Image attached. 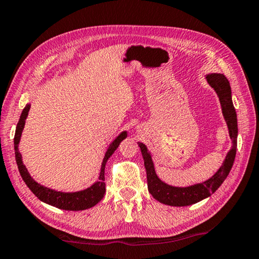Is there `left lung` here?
I'll list each match as a JSON object with an SVG mask.
<instances>
[{"mask_svg": "<svg viewBox=\"0 0 259 259\" xmlns=\"http://www.w3.org/2000/svg\"><path fill=\"white\" fill-rule=\"evenodd\" d=\"M205 78H207L209 85L216 91L219 102H221L223 115H224L227 128H229L230 137L232 139V148L226 154L221 168L217 170L216 174H213V176L202 183L186 187H178L169 185L157 177L151 153L148 152L145 144L138 143V146L140 147L143 154L144 165L146 169L148 192L151 193L153 198L163 204L172 205V207H185V205L200 202L218 190V187L229 176L232 165H233L236 154V143H238V140H236L238 139V120H236V112L233 106V102H232L230 82L223 74L217 73L208 74V75H205Z\"/></svg>", "mask_w": 259, "mask_h": 259, "instance_id": "left-lung-1", "label": "left lung"}]
</instances>
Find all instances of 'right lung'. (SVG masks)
Segmentation results:
<instances>
[{
  "label": "right lung",
  "mask_w": 259,
  "mask_h": 259,
  "mask_svg": "<svg viewBox=\"0 0 259 259\" xmlns=\"http://www.w3.org/2000/svg\"><path fill=\"white\" fill-rule=\"evenodd\" d=\"M29 108L30 104H27L23 109V113H21L20 115L18 124H17L14 139L16 161L23 181L25 182L26 185L28 186L29 190L34 193L35 196H37V199H40L42 202L52 205V207L63 210H69V211H78V210H85L94 207V205L97 204L99 201L104 198L105 192H106V188H105V165H106V162L109 157L112 156L113 153L115 152L116 148L119 147L122 140L126 138V136H128L126 131H122V133L108 145L106 153H105L97 182L94 183L90 187L85 188V190L77 192L56 191L52 190V188L43 186L37 182H35L32 176L29 175L27 168H26L25 164L23 163V159H21L18 145L25 126V121L28 116Z\"/></svg>",
  "instance_id": "add662e5"
}]
</instances>
